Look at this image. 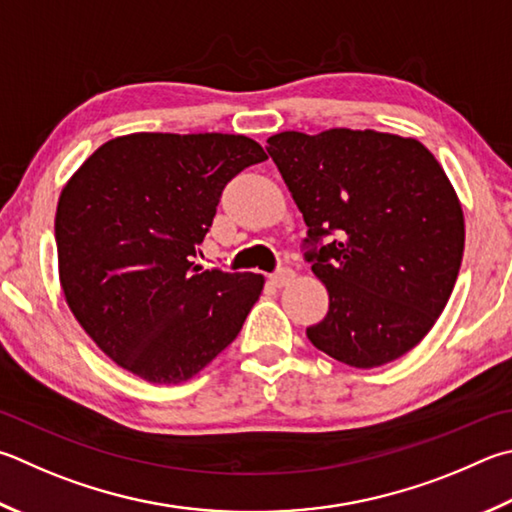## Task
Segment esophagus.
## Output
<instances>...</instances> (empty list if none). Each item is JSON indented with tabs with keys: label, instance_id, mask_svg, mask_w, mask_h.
<instances>
[{
	"label": "esophagus",
	"instance_id": "1",
	"mask_svg": "<svg viewBox=\"0 0 512 512\" xmlns=\"http://www.w3.org/2000/svg\"><path fill=\"white\" fill-rule=\"evenodd\" d=\"M293 277H295V273L291 271V268H280V271L271 275V284L277 286V288H282V286H286L288 282H291Z\"/></svg>",
	"mask_w": 512,
	"mask_h": 512
}]
</instances>
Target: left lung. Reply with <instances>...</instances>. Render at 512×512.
<instances>
[{
    "mask_svg": "<svg viewBox=\"0 0 512 512\" xmlns=\"http://www.w3.org/2000/svg\"><path fill=\"white\" fill-rule=\"evenodd\" d=\"M266 143L309 226L306 262L329 291L327 315L306 336L349 367L401 358L443 313L466 244L441 163L416 138L374 129L282 132Z\"/></svg>",
    "mask_w": 512,
    "mask_h": 512,
    "instance_id": "1",
    "label": "left lung"
}]
</instances>
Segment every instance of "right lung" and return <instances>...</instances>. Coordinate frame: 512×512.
<instances>
[{"label": "right lung", "mask_w": 512, "mask_h": 512, "mask_svg": "<svg viewBox=\"0 0 512 512\" xmlns=\"http://www.w3.org/2000/svg\"><path fill=\"white\" fill-rule=\"evenodd\" d=\"M266 161L253 138H111L62 188L55 212L60 284L107 356L154 385L197 376L244 327L264 275L192 262L226 183Z\"/></svg>", "instance_id": "right-lung-1"}]
</instances>
